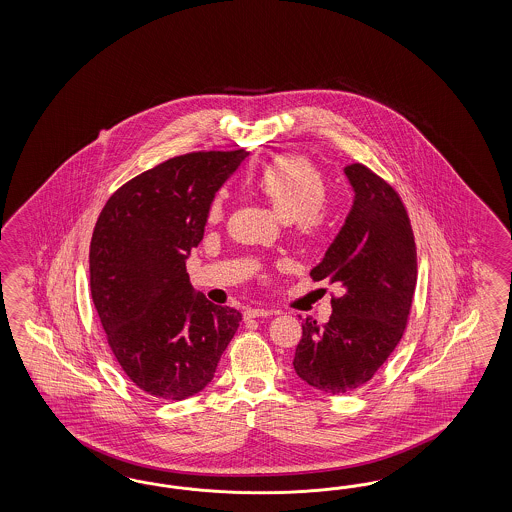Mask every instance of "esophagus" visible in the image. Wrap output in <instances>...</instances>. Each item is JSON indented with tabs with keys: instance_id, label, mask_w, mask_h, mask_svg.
Here are the masks:
<instances>
[{
	"instance_id": "obj_1",
	"label": "esophagus",
	"mask_w": 512,
	"mask_h": 512,
	"mask_svg": "<svg viewBox=\"0 0 512 512\" xmlns=\"http://www.w3.org/2000/svg\"><path fill=\"white\" fill-rule=\"evenodd\" d=\"M272 315V311L264 310V308H246L244 311V317L246 319H255V317H268Z\"/></svg>"
}]
</instances>
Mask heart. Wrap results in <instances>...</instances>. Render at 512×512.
I'll return each instance as SVG.
<instances>
[{
	"mask_svg": "<svg viewBox=\"0 0 512 512\" xmlns=\"http://www.w3.org/2000/svg\"><path fill=\"white\" fill-rule=\"evenodd\" d=\"M249 186L264 201L270 202L278 216L283 217L300 236L319 238L330 229L334 210L325 197V174L310 157L276 155L251 174ZM223 210V197H212L206 206V221H221Z\"/></svg>",
	"mask_w": 512,
	"mask_h": 512,
	"instance_id": "heart-1",
	"label": "heart"
}]
</instances>
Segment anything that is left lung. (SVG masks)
Here are the masks:
<instances>
[{"instance_id":"obj_1","label":"left lung","mask_w":512,"mask_h":512,"mask_svg":"<svg viewBox=\"0 0 512 512\" xmlns=\"http://www.w3.org/2000/svg\"><path fill=\"white\" fill-rule=\"evenodd\" d=\"M357 197L311 279L340 283L328 323L306 319L296 373L328 394L362 387L387 362L409 323L417 287V244L400 193L362 163L345 167Z\"/></svg>"}]
</instances>
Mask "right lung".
Listing matches in <instances>:
<instances>
[{
	"instance_id": "obj_1",
	"label": "right lung",
	"mask_w": 512,
	"mask_h": 512,
	"mask_svg": "<svg viewBox=\"0 0 512 512\" xmlns=\"http://www.w3.org/2000/svg\"><path fill=\"white\" fill-rule=\"evenodd\" d=\"M246 155L171 157L118 187L95 221L93 306L125 375L159 400L201 392L242 321L193 296L186 259L202 240L208 202Z\"/></svg>"
}]
</instances>
